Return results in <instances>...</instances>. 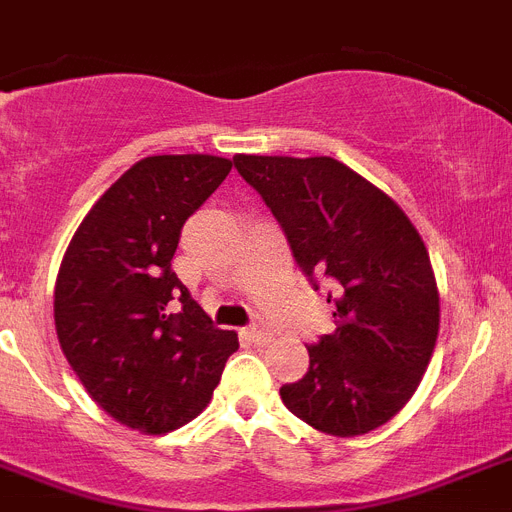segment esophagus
Instances as JSON below:
<instances>
[{
    "label": "esophagus",
    "instance_id": "34e87169",
    "mask_svg": "<svg viewBox=\"0 0 512 512\" xmlns=\"http://www.w3.org/2000/svg\"><path fill=\"white\" fill-rule=\"evenodd\" d=\"M247 336L255 343H260V346H268V343L273 341V330H270L263 320H257L255 325H249L247 328Z\"/></svg>",
    "mask_w": 512,
    "mask_h": 512
}]
</instances>
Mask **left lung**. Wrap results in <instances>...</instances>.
<instances>
[{"mask_svg": "<svg viewBox=\"0 0 512 512\" xmlns=\"http://www.w3.org/2000/svg\"><path fill=\"white\" fill-rule=\"evenodd\" d=\"M317 289L336 330L307 346L283 385L286 409L333 437L367 435L416 393L440 330V294L422 236L393 197L330 156H234Z\"/></svg>", "mask_w": 512, "mask_h": 512, "instance_id": "obj_1", "label": "left lung"}]
</instances>
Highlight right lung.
Listing matches in <instances>:
<instances>
[{"label":"right lung","instance_id":"1","mask_svg":"<svg viewBox=\"0 0 512 512\" xmlns=\"http://www.w3.org/2000/svg\"><path fill=\"white\" fill-rule=\"evenodd\" d=\"M229 171V158L203 153L137 161L88 210L59 265V346L90 398L143 435L192 422L239 349L171 270L184 221Z\"/></svg>","mask_w":512,"mask_h":512}]
</instances>
